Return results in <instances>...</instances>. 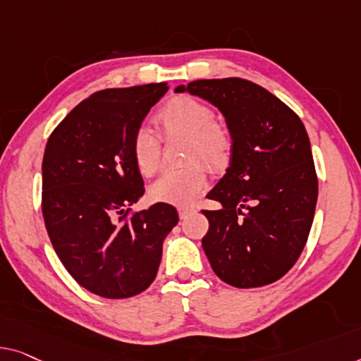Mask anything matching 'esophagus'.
Listing matches in <instances>:
<instances>
[{
    "mask_svg": "<svg viewBox=\"0 0 361 361\" xmlns=\"http://www.w3.org/2000/svg\"><path fill=\"white\" fill-rule=\"evenodd\" d=\"M196 209L195 207H180L178 209V214H180V219H186L190 217L191 214H195Z\"/></svg>",
    "mask_w": 361,
    "mask_h": 361,
    "instance_id": "obj_1",
    "label": "esophagus"
}]
</instances>
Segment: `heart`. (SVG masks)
I'll return each instance as SVG.
<instances>
[{"mask_svg": "<svg viewBox=\"0 0 361 361\" xmlns=\"http://www.w3.org/2000/svg\"><path fill=\"white\" fill-rule=\"evenodd\" d=\"M159 128L166 139H188V162L202 160L209 169L220 170L228 164L233 152V134L227 123L215 120L214 111L202 100L178 95L159 110ZM131 154L134 165L142 176L157 173L162 157L159 137L146 128H139L133 136ZM207 173L201 164H192L180 171H165L150 188L155 202L186 206L206 190Z\"/></svg>", "mask_w": 361, "mask_h": 361, "instance_id": "heart-1", "label": "heart"}]
</instances>
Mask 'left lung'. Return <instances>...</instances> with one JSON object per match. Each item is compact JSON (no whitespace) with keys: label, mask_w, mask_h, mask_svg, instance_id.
Here are the masks:
<instances>
[{"label":"left lung","mask_w":361,"mask_h":361,"mask_svg":"<svg viewBox=\"0 0 361 361\" xmlns=\"http://www.w3.org/2000/svg\"><path fill=\"white\" fill-rule=\"evenodd\" d=\"M185 90L217 106L233 134L227 173L207 195L222 207L202 211L204 252L220 281L236 288L276 282L298 261L318 201L305 125L251 80L199 79L176 87Z\"/></svg>","instance_id":"left-lung-1"}]
</instances>
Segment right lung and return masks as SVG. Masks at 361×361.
Listing matches in <instances>:
<instances>
[{
    "label": "right lung",
    "mask_w": 361,
    "mask_h": 361,
    "mask_svg": "<svg viewBox=\"0 0 361 361\" xmlns=\"http://www.w3.org/2000/svg\"><path fill=\"white\" fill-rule=\"evenodd\" d=\"M165 82L99 90L68 113L48 137L42 162V214L71 277L104 298H129L157 276L162 243L178 224L157 202L129 215L144 195L131 142Z\"/></svg>",
    "instance_id": "right-lung-1"
}]
</instances>
